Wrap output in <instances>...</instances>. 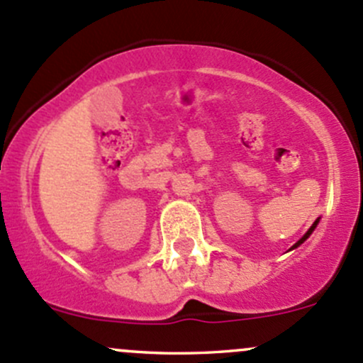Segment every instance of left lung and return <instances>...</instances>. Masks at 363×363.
I'll return each instance as SVG.
<instances>
[{"label":"left lung","instance_id":"obj_1","mask_svg":"<svg viewBox=\"0 0 363 363\" xmlns=\"http://www.w3.org/2000/svg\"><path fill=\"white\" fill-rule=\"evenodd\" d=\"M318 222H320V218H316L315 220V223H313V225L311 227H309V229H308V233H306L304 234V236H302L301 239H298V241L297 242H295V245L292 246V248H290V250H295V248H297V246H301L302 245V242H304L306 241V239H308L309 236H311V234H313V230H315L316 229V225H318Z\"/></svg>","mask_w":363,"mask_h":363}]
</instances>
